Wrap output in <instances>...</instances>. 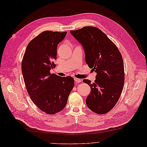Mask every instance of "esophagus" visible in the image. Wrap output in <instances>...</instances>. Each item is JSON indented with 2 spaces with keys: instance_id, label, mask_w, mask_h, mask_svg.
Masks as SVG:
<instances>
[{
  "instance_id": "1",
  "label": "esophagus",
  "mask_w": 147,
  "mask_h": 147,
  "mask_svg": "<svg viewBox=\"0 0 147 147\" xmlns=\"http://www.w3.org/2000/svg\"><path fill=\"white\" fill-rule=\"evenodd\" d=\"M74 80H75V81L76 82V83H79V82H81L82 81L81 80L78 79V78H75Z\"/></svg>"
}]
</instances>
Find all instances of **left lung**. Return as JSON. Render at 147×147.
Masks as SVG:
<instances>
[{
  "instance_id": "1",
  "label": "left lung",
  "mask_w": 147,
  "mask_h": 147,
  "mask_svg": "<svg viewBox=\"0 0 147 147\" xmlns=\"http://www.w3.org/2000/svg\"><path fill=\"white\" fill-rule=\"evenodd\" d=\"M70 32L82 46L85 62L97 74L93 83L83 80L91 88L86 104L96 113H106L116 105L123 88L122 56L106 34L96 27H84Z\"/></svg>"
}]
</instances>
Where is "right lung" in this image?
Returning <instances> with one entry per match:
<instances>
[{"instance_id": "1", "label": "right lung", "mask_w": 147, "mask_h": 147, "mask_svg": "<svg viewBox=\"0 0 147 147\" xmlns=\"http://www.w3.org/2000/svg\"><path fill=\"white\" fill-rule=\"evenodd\" d=\"M67 32L46 31L32 40L25 50L21 69L29 96L38 109L54 115L63 110L74 87V80L61 77L50 71L55 67L59 42Z\"/></svg>"}]
</instances>
